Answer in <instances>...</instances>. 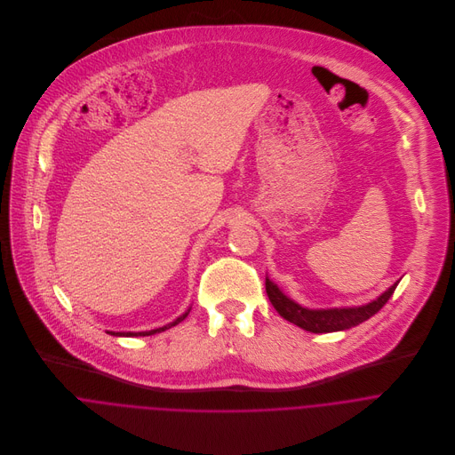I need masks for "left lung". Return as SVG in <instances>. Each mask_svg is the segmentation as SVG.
<instances>
[{"label": "left lung", "mask_w": 455, "mask_h": 455, "mask_svg": "<svg viewBox=\"0 0 455 455\" xmlns=\"http://www.w3.org/2000/svg\"><path fill=\"white\" fill-rule=\"evenodd\" d=\"M399 282L390 285L389 289L377 298L375 301L354 307V308H327V310H308L298 303H294L291 298H287L267 276H266V294L275 307V310L289 323L299 325L305 331L310 332H334L350 329L354 325L361 324L373 317L394 294Z\"/></svg>", "instance_id": "left-lung-1"}]
</instances>
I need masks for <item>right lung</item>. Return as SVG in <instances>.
I'll use <instances>...</instances> for the list:
<instances>
[{
    "label": "right lung",
    "mask_w": 455,
    "mask_h": 455,
    "mask_svg": "<svg viewBox=\"0 0 455 455\" xmlns=\"http://www.w3.org/2000/svg\"><path fill=\"white\" fill-rule=\"evenodd\" d=\"M189 312H191V308L184 314V315H180L177 321H173V323H170V324L163 325V327H157V329H150V331H141V332H116V331H108V334H112V336H150V334H156V332H161V331H166V329H170V327H173V325L180 324L188 315H189Z\"/></svg>",
    "instance_id": "1"
}]
</instances>
